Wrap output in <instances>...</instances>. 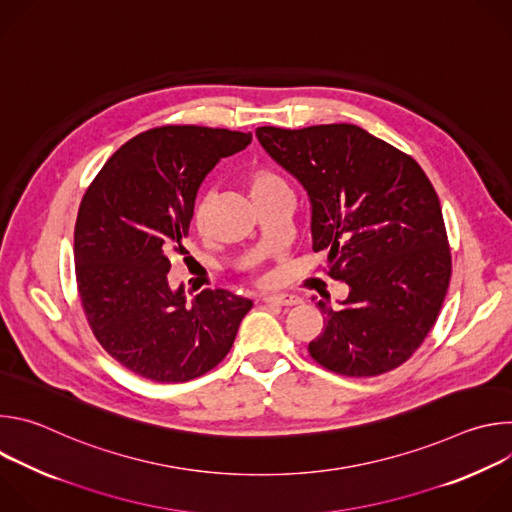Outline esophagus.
I'll use <instances>...</instances> for the list:
<instances>
[{
	"label": "esophagus",
	"instance_id": "obj_1",
	"mask_svg": "<svg viewBox=\"0 0 512 512\" xmlns=\"http://www.w3.org/2000/svg\"><path fill=\"white\" fill-rule=\"evenodd\" d=\"M265 304L269 306H283V308H289V306H298L302 300L298 296H287V294H279V296H267L263 298Z\"/></svg>",
	"mask_w": 512,
	"mask_h": 512
}]
</instances>
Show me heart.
Segmentation results:
<instances>
[{"label":"heart","mask_w":512,"mask_h":512,"mask_svg":"<svg viewBox=\"0 0 512 512\" xmlns=\"http://www.w3.org/2000/svg\"><path fill=\"white\" fill-rule=\"evenodd\" d=\"M245 184H247V190H249V194H251V198H253L255 202L261 200V198H265V196H271V194L289 190V188H287V182H285L279 174H275V172H271V170H267V168H251V170L245 174ZM206 204H208V198L202 196V198H198V202H196V206H194V221H196L198 225L202 223V218H204Z\"/></svg>","instance_id":"obj_1"}]
</instances>
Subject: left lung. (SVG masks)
Here are the masks:
<instances>
[{
    "mask_svg": "<svg viewBox=\"0 0 512 512\" xmlns=\"http://www.w3.org/2000/svg\"><path fill=\"white\" fill-rule=\"evenodd\" d=\"M255 135L308 190L314 251L328 249L324 271L350 287L340 310L318 302L324 332L310 356L344 377L401 367L440 316L452 275L429 178L409 154L350 123L267 125Z\"/></svg>",
    "mask_w": 512,
    "mask_h": 512,
    "instance_id": "1",
    "label": "left lung"
}]
</instances>
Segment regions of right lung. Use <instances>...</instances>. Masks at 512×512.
I'll use <instances>...</instances> for the list:
<instances>
[{
	"mask_svg": "<svg viewBox=\"0 0 512 512\" xmlns=\"http://www.w3.org/2000/svg\"><path fill=\"white\" fill-rule=\"evenodd\" d=\"M251 133L162 125L123 143L87 188L75 225V273L99 344L131 373L184 383L212 371L253 302L202 289L186 306L170 289V255L182 251L196 190Z\"/></svg>",
	"mask_w": 512,
	"mask_h": 512,
	"instance_id": "right-lung-1",
	"label": "right lung"
}]
</instances>
